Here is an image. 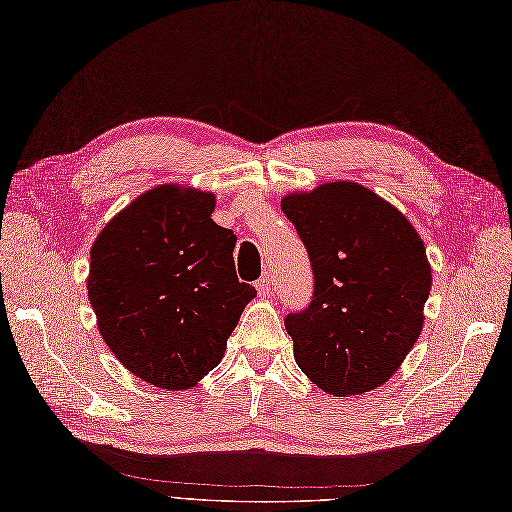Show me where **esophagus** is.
<instances>
[{
  "label": "esophagus",
  "mask_w": 512,
  "mask_h": 512,
  "mask_svg": "<svg viewBox=\"0 0 512 512\" xmlns=\"http://www.w3.org/2000/svg\"><path fill=\"white\" fill-rule=\"evenodd\" d=\"M254 286H256V291H258L260 297H267L271 293V278L263 276V278L254 282Z\"/></svg>",
  "instance_id": "esophagus-1"
}]
</instances>
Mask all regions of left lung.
<instances>
[{"instance_id": "1", "label": "left lung", "mask_w": 512, "mask_h": 512, "mask_svg": "<svg viewBox=\"0 0 512 512\" xmlns=\"http://www.w3.org/2000/svg\"><path fill=\"white\" fill-rule=\"evenodd\" d=\"M282 210L313 265L310 304L286 315L299 369L336 397L384 384L413 350L432 273L410 221L356 182L291 193Z\"/></svg>"}]
</instances>
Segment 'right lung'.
<instances>
[{
    "label": "right lung",
    "instance_id": "obj_1",
    "mask_svg": "<svg viewBox=\"0 0 512 512\" xmlns=\"http://www.w3.org/2000/svg\"><path fill=\"white\" fill-rule=\"evenodd\" d=\"M213 210V193L162 184L123 208L91 249L86 289L99 334L136 378L167 391L217 367L256 295L236 278V236Z\"/></svg>",
    "mask_w": 512,
    "mask_h": 512
}]
</instances>
